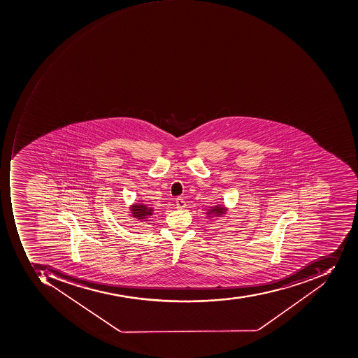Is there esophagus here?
<instances>
[{
  "mask_svg": "<svg viewBox=\"0 0 358 358\" xmlns=\"http://www.w3.org/2000/svg\"><path fill=\"white\" fill-rule=\"evenodd\" d=\"M185 207V200L182 199V198H178V199H176V208H178V209H184Z\"/></svg>",
  "mask_w": 358,
  "mask_h": 358,
  "instance_id": "esophagus-1",
  "label": "esophagus"
}]
</instances>
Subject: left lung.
I'll list each match as a JSON object with an SVG mask.
<instances>
[{
	"mask_svg": "<svg viewBox=\"0 0 358 358\" xmlns=\"http://www.w3.org/2000/svg\"><path fill=\"white\" fill-rule=\"evenodd\" d=\"M224 208L222 207H215L211 210V213H215V215H222V213H224Z\"/></svg>",
	"mask_w": 358,
	"mask_h": 358,
	"instance_id": "1",
	"label": "left lung"
}]
</instances>
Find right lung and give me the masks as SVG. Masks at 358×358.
Listing matches in <instances>:
<instances>
[{"label":"right lung","instance_id":"right-lung-1","mask_svg":"<svg viewBox=\"0 0 358 358\" xmlns=\"http://www.w3.org/2000/svg\"><path fill=\"white\" fill-rule=\"evenodd\" d=\"M131 211H133L134 217H137L138 219H145V217L152 215V209L145 205H135Z\"/></svg>","mask_w":358,"mask_h":358}]
</instances>
